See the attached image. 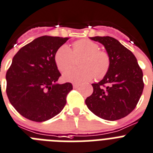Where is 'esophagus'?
Masks as SVG:
<instances>
[{
	"mask_svg": "<svg viewBox=\"0 0 153 153\" xmlns=\"http://www.w3.org/2000/svg\"><path fill=\"white\" fill-rule=\"evenodd\" d=\"M74 88H78V87L80 86V84H79V83H74Z\"/></svg>",
	"mask_w": 153,
	"mask_h": 153,
	"instance_id": "34e87169",
	"label": "esophagus"
}]
</instances>
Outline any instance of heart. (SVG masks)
Masks as SVG:
<instances>
[{"instance_id":"b5f03b06","label":"heart","mask_w":153,"mask_h":153,"mask_svg":"<svg viewBox=\"0 0 153 153\" xmlns=\"http://www.w3.org/2000/svg\"><path fill=\"white\" fill-rule=\"evenodd\" d=\"M82 56L78 68L68 69L72 65L74 57ZM55 62L60 71H65L63 79L66 81L80 83L94 76L102 79L111 67V58L105 51L100 50L97 43L89 39H80L73 43V51L66 45L60 46L55 54Z\"/></svg>"}]
</instances>
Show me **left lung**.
I'll use <instances>...</instances> for the list:
<instances>
[{
    "label": "left lung",
    "mask_w": 153,
    "mask_h": 153,
    "mask_svg": "<svg viewBox=\"0 0 153 153\" xmlns=\"http://www.w3.org/2000/svg\"><path fill=\"white\" fill-rule=\"evenodd\" d=\"M104 45L111 58V67L85 100L95 115L108 121L125 117L139 102L144 88L143 74L131 51L110 36L91 37Z\"/></svg>",
    "instance_id": "8db88e82"
}]
</instances>
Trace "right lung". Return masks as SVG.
<instances>
[{"label":"right lung","instance_id":"obj_1","mask_svg":"<svg viewBox=\"0 0 153 153\" xmlns=\"http://www.w3.org/2000/svg\"><path fill=\"white\" fill-rule=\"evenodd\" d=\"M69 38L42 36L19 49L6 74V93L15 110L28 120L42 122L60 113L71 83H57L61 74L55 54Z\"/></svg>","mask_w":153,"mask_h":153}]
</instances>
